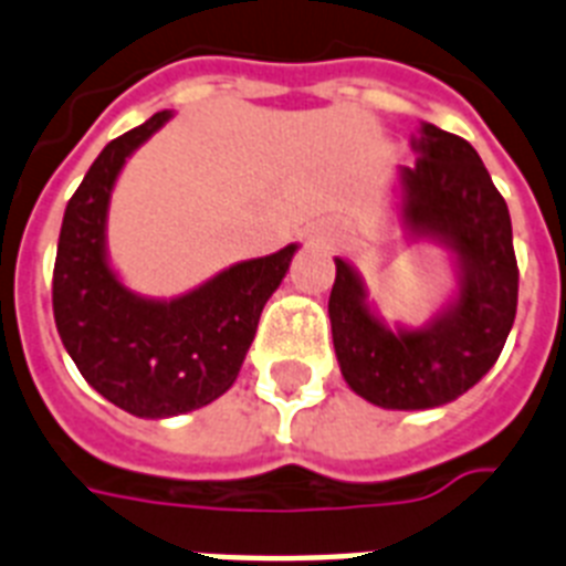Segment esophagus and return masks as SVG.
I'll return each mask as SVG.
<instances>
[{"label": "esophagus", "mask_w": 566, "mask_h": 566, "mask_svg": "<svg viewBox=\"0 0 566 566\" xmlns=\"http://www.w3.org/2000/svg\"><path fill=\"white\" fill-rule=\"evenodd\" d=\"M344 237V226H338V222H333V226H321L317 228V240L324 242H335Z\"/></svg>", "instance_id": "esophagus-1"}]
</instances>
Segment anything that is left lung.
Segmentation results:
<instances>
[{
  "label": "left lung",
  "mask_w": 566,
  "mask_h": 566,
  "mask_svg": "<svg viewBox=\"0 0 566 566\" xmlns=\"http://www.w3.org/2000/svg\"><path fill=\"white\" fill-rule=\"evenodd\" d=\"M417 161L394 179V217L410 242L446 256L454 289L424 324H387L356 265L335 256V356L353 394L385 410H431L492 370L517 310L512 219L478 149L419 124Z\"/></svg>",
  "instance_id": "1"
}]
</instances>
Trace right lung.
<instances>
[{
	"instance_id": "obj_1",
	"label": "right lung",
	"mask_w": 566,
	"mask_h": 566,
	"mask_svg": "<svg viewBox=\"0 0 566 566\" xmlns=\"http://www.w3.org/2000/svg\"><path fill=\"white\" fill-rule=\"evenodd\" d=\"M156 112L109 142L65 205L54 263V321L65 353L97 394L142 419L190 413L231 390L256 324L297 242L242 260L176 297L126 286L109 260L112 190L138 147L172 118Z\"/></svg>"
}]
</instances>
